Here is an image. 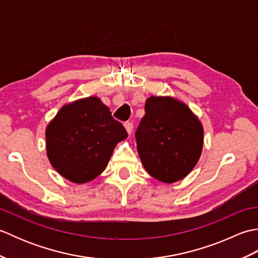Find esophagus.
I'll use <instances>...</instances> for the list:
<instances>
[{
    "mask_svg": "<svg viewBox=\"0 0 258 258\" xmlns=\"http://www.w3.org/2000/svg\"><path fill=\"white\" fill-rule=\"evenodd\" d=\"M124 126H125V130H126V132H127V134H128V135L132 134V132H133V123L126 122V123L124 124Z\"/></svg>",
    "mask_w": 258,
    "mask_h": 258,
    "instance_id": "esophagus-1",
    "label": "esophagus"
}]
</instances>
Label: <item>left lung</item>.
<instances>
[{
    "mask_svg": "<svg viewBox=\"0 0 258 258\" xmlns=\"http://www.w3.org/2000/svg\"><path fill=\"white\" fill-rule=\"evenodd\" d=\"M138 152L146 172L172 184L191 172L199 162L204 128L182 101L172 96H151L135 133Z\"/></svg>",
    "mask_w": 258,
    "mask_h": 258,
    "instance_id": "1",
    "label": "left lung"
}]
</instances>
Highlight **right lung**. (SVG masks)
Segmentation results:
<instances>
[{
    "instance_id": "obj_1",
    "label": "right lung",
    "mask_w": 258,
    "mask_h": 258,
    "mask_svg": "<svg viewBox=\"0 0 258 258\" xmlns=\"http://www.w3.org/2000/svg\"><path fill=\"white\" fill-rule=\"evenodd\" d=\"M126 138L101 98L89 96L65 104L47 124L46 155L61 176L84 184L106 168L115 146Z\"/></svg>"
}]
</instances>
